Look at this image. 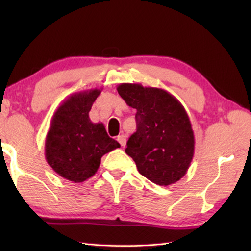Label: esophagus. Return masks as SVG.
Returning a JSON list of instances; mask_svg holds the SVG:
<instances>
[{"label":"esophagus","mask_w":251,"mask_h":251,"mask_svg":"<svg viewBox=\"0 0 251 251\" xmlns=\"http://www.w3.org/2000/svg\"><path fill=\"white\" fill-rule=\"evenodd\" d=\"M117 141H118V143L121 144V146L124 147L126 145V136L125 135H120L117 137Z\"/></svg>","instance_id":"esophagus-1"}]
</instances>
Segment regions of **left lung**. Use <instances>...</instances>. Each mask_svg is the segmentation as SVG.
I'll list each match as a JSON object with an SVG mask.
<instances>
[{"instance_id": "1", "label": "left lung", "mask_w": 251, "mask_h": 251, "mask_svg": "<svg viewBox=\"0 0 251 251\" xmlns=\"http://www.w3.org/2000/svg\"><path fill=\"white\" fill-rule=\"evenodd\" d=\"M117 92L137 109V130L127 142L126 154L138 172L156 185L180 180L192 163L195 137L184 106L167 91L123 83Z\"/></svg>"}]
</instances>
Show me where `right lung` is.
I'll use <instances>...</instances> for the list:
<instances>
[{
    "instance_id": "obj_1",
    "label": "right lung",
    "mask_w": 251,
    "mask_h": 251,
    "mask_svg": "<svg viewBox=\"0 0 251 251\" xmlns=\"http://www.w3.org/2000/svg\"><path fill=\"white\" fill-rule=\"evenodd\" d=\"M100 90L71 95L52 117L45 138V158L53 171L73 182L94 176L103 155L121 147L106 133L103 123L90 120L92 105Z\"/></svg>"
}]
</instances>
